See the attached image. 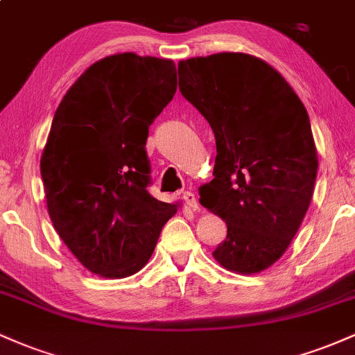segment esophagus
<instances>
[{"label": "esophagus", "instance_id": "obj_1", "mask_svg": "<svg viewBox=\"0 0 355 355\" xmlns=\"http://www.w3.org/2000/svg\"><path fill=\"white\" fill-rule=\"evenodd\" d=\"M183 200L187 202V205H189L191 210H200V205H198V200L197 197H195L193 191H183Z\"/></svg>", "mask_w": 355, "mask_h": 355}]
</instances>
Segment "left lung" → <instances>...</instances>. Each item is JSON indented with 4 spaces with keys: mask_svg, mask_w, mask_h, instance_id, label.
<instances>
[{
    "mask_svg": "<svg viewBox=\"0 0 355 355\" xmlns=\"http://www.w3.org/2000/svg\"><path fill=\"white\" fill-rule=\"evenodd\" d=\"M182 95L215 135L214 180L200 203L227 223L214 259L235 274L275 263L311 205L317 150L307 110L275 68L247 53L178 63Z\"/></svg>",
    "mask_w": 355,
    "mask_h": 355,
    "instance_id": "obj_1",
    "label": "left lung"
}]
</instances>
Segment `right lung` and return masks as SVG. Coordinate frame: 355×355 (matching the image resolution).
Segmentation results:
<instances>
[{
    "label": "right lung",
    "instance_id": "obj_1",
    "mask_svg": "<svg viewBox=\"0 0 355 355\" xmlns=\"http://www.w3.org/2000/svg\"><path fill=\"white\" fill-rule=\"evenodd\" d=\"M177 92L172 60L118 53L85 70L53 118L42 178L60 239L93 274L123 279L152 257L178 203L146 190L148 126Z\"/></svg>",
    "mask_w": 355,
    "mask_h": 355
}]
</instances>
